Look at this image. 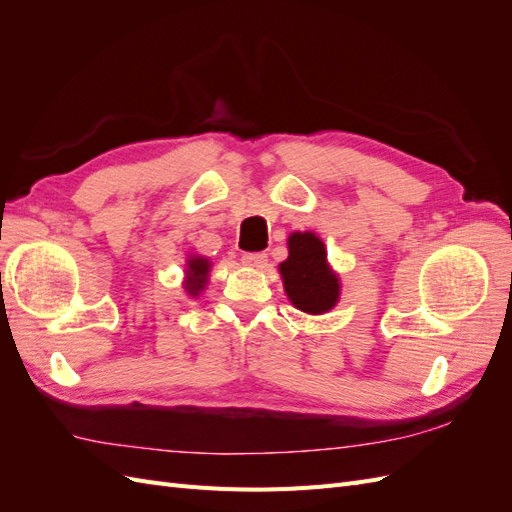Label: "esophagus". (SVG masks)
<instances>
[{"label": "esophagus", "mask_w": 512, "mask_h": 512, "mask_svg": "<svg viewBox=\"0 0 512 512\" xmlns=\"http://www.w3.org/2000/svg\"><path fill=\"white\" fill-rule=\"evenodd\" d=\"M243 265L245 267H250V269H262L267 265V254H262V252H247V254H243Z\"/></svg>", "instance_id": "1"}]
</instances>
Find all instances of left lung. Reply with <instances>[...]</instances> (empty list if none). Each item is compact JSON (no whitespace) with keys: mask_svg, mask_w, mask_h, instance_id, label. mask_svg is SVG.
Listing matches in <instances>:
<instances>
[{"mask_svg":"<svg viewBox=\"0 0 512 512\" xmlns=\"http://www.w3.org/2000/svg\"><path fill=\"white\" fill-rule=\"evenodd\" d=\"M280 275L288 301L309 316L331 312L342 294L339 275L327 260V247L312 230L290 232L288 258L280 262Z\"/></svg>","mask_w":512,"mask_h":512,"instance_id":"8db88e82","label":"left lung"}]
</instances>
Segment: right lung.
<instances>
[{
  "label": "right lung",
  "instance_id": "obj_1",
  "mask_svg": "<svg viewBox=\"0 0 512 512\" xmlns=\"http://www.w3.org/2000/svg\"><path fill=\"white\" fill-rule=\"evenodd\" d=\"M183 290L188 297L196 299L205 292L209 284V275H211V260L200 256V254H190L185 258V269H183Z\"/></svg>",
  "mask_w": 512,
  "mask_h": 512
}]
</instances>
